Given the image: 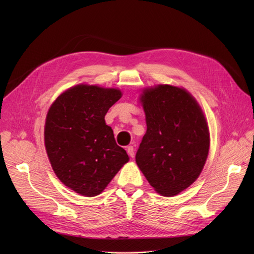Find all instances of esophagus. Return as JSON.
<instances>
[{
	"label": "esophagus",
	"instance_id": "34e87169",
	"mask_svg": "<svg viewBox=\"0 0 254 254\" xmlns=\"http://www.w3.org/2000/svg\"><path fill=\"white\" fill-rule=\"evenodd\" d=\"M127 152H128V155L130 157L133 158L134 157V148H133V146H128V147H127Z\"/></svg>",
	"mask_w": 254,
	"mask_h": 254
}]
</instances>
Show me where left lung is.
Here are the masks:
<instances>
[{
	"label": "left lung",
	"instance_id": "obj_1",
	"mask_svg": "<svg viewBox=\"0 0 254 254\" xmlns=\"http://www.w3.org/2000/svg\"><path fill=\"white\" fill-rule=\"evenodd\" d=\"M141 103L147 130L135 162L159 194L175 196L200 175L210 147L204 114L187 90L159 84L145 89Z\"/></svg>",
	"mask_w": 254,
	"mask_h": 254
}]
</instances>
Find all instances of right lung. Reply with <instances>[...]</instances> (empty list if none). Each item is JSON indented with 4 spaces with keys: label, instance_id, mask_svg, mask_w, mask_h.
<instances>
[{
    "label": "right lung",
    "instance_id": "obj_1",
    "mask_svg": "<svg viewBox=\"0 0 254 254\" xmlns=\"http://www.w3.org/2000/svg\"><path fill=\"white\" fill-rule=\"evenodd\" d=\"M122 97L118 89L78 84L59 95L48 112L44 144L58 179L87 197L102 193L128 162L105 115Z\"/></svg>",
    "mask_w": 254,
    "mask_h": 254
}]
</instances>
